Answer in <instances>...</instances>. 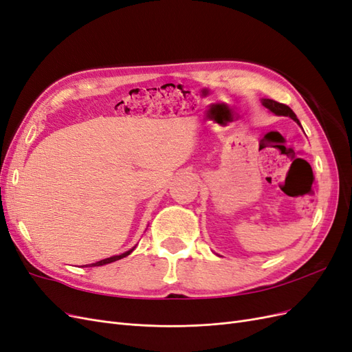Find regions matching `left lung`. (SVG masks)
<instances>
[{"label":"left lung","instance_id":"left-lung-1","mask_svg":"<svg viewBox=\"0 0 352 352\" xmlns=\"http://www.w3.org/2000/svg\"><path fill=\"white\" fill-rule=\"evenodd\" d=\"M261 104L264 105L265 109L270 110L272 113H274L276 116H286V117H291L292 120H295L298 124L301 126L300 120L296 119L295 113H294L289 107H287V105H285V104H282V102H278V101H274V100H269V98H263V100H261Z\"/></svg>","mask_w":352,"mask_h":352}]
</instances>
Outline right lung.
<instances>
[{"instance_id":"add662e5","label":"right lung","mask_w":352,"mask_h":352,"mask_svg":"<svg viewBox=\"0 0 352 352\" xmlns=\"http://www.w3.org/2000/svg\"><path fill=\"white\" fill-rule=\"evenodd\" d=\"M133 250H135V247H133L132 250H129V251H126V252L120 254V255H113V257H110V258H104V260H100V261H97V263L87 264V265H89V267H98V265H104V264H109V263L117 261V260H120V258H123V257H127V255H129Z\"/></svg>"}]
</instances>
